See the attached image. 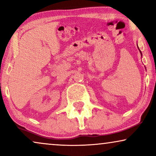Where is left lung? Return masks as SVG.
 <instances>
[{
	"label": "left lung",
	"mask_w": 156,
	"mask_h": 156,
	"mask_svg": "<svg viewBox=\"0 0 156 156\" xmlns=\"http://www.w3.org/2000/svg\"><path fill=\"white\" fill-rule=\"evenodd\" d=\"M140 54H141V52H140ZM141 55H142V54H141Z\"/></svg>",
	"instance_id": "8db88e82"
}]
</instances>
